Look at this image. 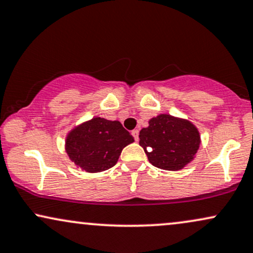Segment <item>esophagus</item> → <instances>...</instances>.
Returning a JSON list of instances; mask_svg holds the SVG:
<instances>
[{
	"mask_svg": "<svg viewBox=\"0 0 253 253\" xmlns=\"http://www.w3.org/2000/svg\"><path fill=\"white\" fill-rule=\"evenodd\" d=\"M131 135L133 136V138H135V141H136V142L138 141V135H139V131H138V130H132V131H131Z\"/></svg>",
	"mask_w": 253,
	"mask_h": 253,
	"instance_id": "esophagus-1",
	"label": "esophagus"
}]
</instances>
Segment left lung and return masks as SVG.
Here are the masks:
<instances>
[{"label":"left lung","instance_id":"1","mask_svg":"<svg viewBox=\"0 0 253 253\" xmlns=\"http://www.w3.org/2000/svg\"><path fill=\"white\" fill-rule=\"evenodd\" d=\"M201 144L198 129L190 121L162 114L139 131V145L156 168L177 171L193 158Z\"/></svg>","mask_w":253,"mask_h":253}]
</instances>
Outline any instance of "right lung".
<instances>
[{
    "mask_svg": "<svg viewBox=\"0 0 253 253\" xmlns=\"http://www.w3.org/2000/svg\"><path fill=\"white\" fill-rule=\"evenodd\" d=\"M133 137L121 122L93 117L74 127L65 139V151L86 172H101L117 163L123 148Z\"/></svg>",
    "mask_w": 253,
    "mask_h": 253,
    "instance_id": "obj_1",
    "label": "right lung"
}]
</instances>
